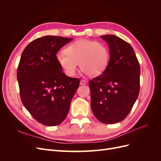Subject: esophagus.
Instances as JSON below:
<instances>
[{
	"mask_svg": "<svg viewBox=\"0 0 161 161\" xmlns=\"http://www.w3.org/2000/svg\"><path fill=\"white\" fill-rule=\"evenodd\" d=\"M86 84V81L85 80H82L80 81V85H84Z\"/></svg>",
	"mask_w": 161,
	"mask_h": 161,
	"instance_id": "obj_1",
	"label": "esophagus"
}]
</instances>
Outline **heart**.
<instances>
[{
  "label": "heart",
  "instance_id": "heart-1",
  "mask_svg": "<svg viewBox=\"0 0 161 161\" xmlns=\"http://www.w3.org/2000/svg\"><path fill=\"white\" fill-rule=\"evenodd\" d=\"M56 57L68 76L75 75L79 63L82 72L89 76H95L106 69L109 51L103 43L81 39L72 43L65 51L58 52Z\"/></svg>",
  "mask_w": 161,
  "mask_h": 161
}]
</instances>
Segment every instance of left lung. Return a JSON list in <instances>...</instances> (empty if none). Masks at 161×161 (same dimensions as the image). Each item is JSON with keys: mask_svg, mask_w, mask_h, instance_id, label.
Returning a JSON list of instances; mask_svg holds the SVG:
<instances>
[{"mask_svg": "<svg viewBox=\"0 0 161 161\" xmlns=\"http://www.w3.org/2000/svg\"><path fill=\"white\" fill-rule=\"evenodd\" d=\"M109 45V61L100 76L89 81L92 113L101 122L124 120L137 99L140 68L130 44L114 35L101 36Z\"/></svg>", "mask_w": 161, "mask_h": 161, "instance_id": "obj_1", "label": "left lung"}]
</instances>
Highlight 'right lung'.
Segmentation results:
<instances>
[{
  "mask_svg": "<svg viewBox=\"0 0 161 161\" xmlns=\"http://www.w3.org/2000/svg\"><path fill=\"white\" fill-rule=\"evenodd\" d=\"M73 40L46 36L31 42L23 50L17 78L21 101L37 121L59 125L69 114L80 80L66 76L56 60L60 48Z\"/></svg>",
  "mask_w": 161,
  "mask_h": 161,
  "instance_id": "right-lung-1",
  "label": "right lung"
}]
</instances>
